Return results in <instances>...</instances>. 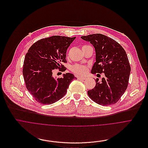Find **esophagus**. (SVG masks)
<instances>
[{
    "label": "esophagus",
    "mask_w": 148,
    "mask_h": 148,
    "mask_svg": "<svg viewBox=\"0 0 148 148\" xmlns=\"http://www.w3.org/2000/svg\"><path fill=\"white\" fill-rule=\"evenodd\" d=\"M77 79L78 80H84L86 79V77H77Z\"/></svg>",
    "instance_id": "1"
}]
</instances>
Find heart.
Wrapping results in <instances>:
<instances>
[{"label": "heart", "instance_id": "heart-1", "mask_svg": "<svg viewBox=\"0 0 148 148\" xmlns=\"http://www.w3.org/2000/svg\"><path fill=\"white\" fill-rule=\"evenodd\" d=\"M71 71L77 75H83L87 71V67L84 65H75L72 66Z\"/></svg>", "mask_w": 148, "mask_h": 148}]
</instances>
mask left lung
Instances as JSON below:
<instances>
[{"instance_id":"1","label":"left lung","mask_w":148,"mask_h":148,"mask_svg":"<svg viewBox=\"0 0 148 148\" xmlns=\"http://www.w3.org/2000/svg\"><path fill=\"white\" fill-rule=\"evenodd\" d=\"M81 38L90 42L95 48L96 62L92 73H104L101 82L96 79L95 87L87 92L88 96L100 105L116 103L127 88L131 72L125 49L114 40L103 34H94Z\"/></svg>"}]
</instances>
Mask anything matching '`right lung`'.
Returning a JSON list of instances; mask_svg holds the SVG:
<instances>
[{
	"label": "right lung",
	"mask_w": 148,
	"mask_h": 148,
	"mask_svg": "<svg viewBox=\"0 0 148 148\" xmlns=\"http://www.w3.org/2000/svg\"><path fill=\"white\" fill-rule=\"evenodd\" d=\"M75 38L52 36L37 41L28 49L23 75L27 90L37 102L42 104L55 103L66 95L72 80L77 79L69 73L57 79L52 77L53 69H66L62 63L67 62L66 51Z\"/></svg>",
	"instance_id": "add662e5"
}]
</instances>
